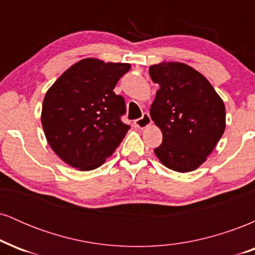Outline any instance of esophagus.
Returning <instances> with one entry per match:
<instances>
[{
    "label": "esophagus",
    "instance_id": "34e87169",
    "mask_svg": "<svg viewBox=\"0 0 255 255\" xmlns=\"http://www.w3.org/2000/svg\"><path fill=\"white\" fill-rule=\"evenodd\" d=\"M134 125H135V127L140 128V129H144V128L148 127V126L151 125V118L150 115H148L147 113L142 114V116L140 119H137L134 121Z\"/></svg>",
    "mask_w": 255,
    "mask_h": 255
}]
</instances>
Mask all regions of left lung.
Listing matches in <instances>:
<instances>
[{
	"mask_svg": "<svg viewBox=\"0 0 255 255\" xmlns=\"http://www.w3.org/2000/svg\"><path fill=\"white\" fill-rule=\"evenodd\" d=\"M148 73L159 85L150 109L163 134L154 153L171 170H195L224 133L223 101L203 74L184 63L153 64Z\"/></svg>",
	"mask_w": 255,
	"mask_h": 255,
	"instance_id": "left-lung-1",
	"label": "left lung"
}]
</instances>
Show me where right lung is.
I'll return each mask as SVG.
<instances>
[{
    "label": "right lung",
    "instance_id": "add662e5",
    "mask_svg": "<svg viewBox=\"0 0 255 255\" xmlns=\"http://www.w3.org/2000/svg\"><path fill=\"white\" fill-rule=\"evenodd\" d=\"M129 63L84 58L61 75L43 101L42 125L50 147L64 163L93 170L121 144L129 126L122 96L114 92Z\"/></svg>",
    "mask_w": 255,
    "mask_h": 255
}]
</instances>
